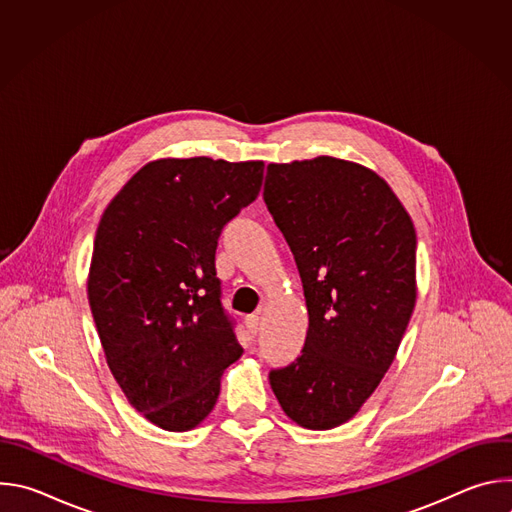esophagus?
Wrapping results in <instances>:
<instances>
[{
  "mask_svg": "<svg viewBox=\"0 0 512 512\" xmlns=\"http://www.w3.org/2000/svg\"><path fill=\"white\" fill-rule=\"evenodd\" d=\"M245 324H247V328H249L251 334H257V332H259V326H261V316H259V314H251V316L245 318Z\"/></svg>",
  "mask_w": 512,
  "mask_h": 512,
  "instance_id": "esophagus-1",
  "label": "esophagus"
}]
</instances>
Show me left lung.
<instances>
[{
    "label": "left lung",
    "mask_w": 512,
    "mask_h": 512,
    "mask_svg": "<svg viewBox=\"0 0 512 512\" xmlns=\"http://www.w3.org/2000/svg\"><path fill=\"white\" fill-rule=\"evenodd\" d=\"M263 200L294 253L308 308L302 354L269 373L308 429L352 419L395 360L415 308V229L391 186L354 162L269 164Z\"/></svg>",
    "instance_id": "obj_1"
}]
</instances>
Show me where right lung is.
Wrapping results in <instances>:
<instances>
[{
    "label": "right lung",
    "mask_w": 512,
    "mask_h": 512,
    "mask_svg": "<svg viewBox=\"0 0 512 512\" xmlns=\"http://www.w3.org/2000/svg\"><path fill=\"white\" fill-rule=\"evenodd\" d=\"M261 182L259 160H154L101 216L87 291L103 352L127 401L166 431L200 425L243 354L214 253Z\"/></svg>",
    "instance_id": "obj_1"
}]
</instances>
